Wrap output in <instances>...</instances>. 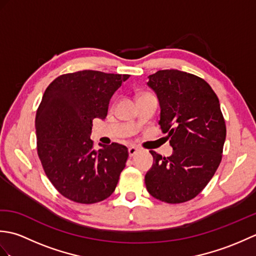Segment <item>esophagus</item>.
I'll use <instances>...</instances> for the list:
<instances>
[{
	"mask_svg": "<svg viewBox=\"0 0 256 256\" xmlns=\"http://www.w3.org/2000/svg\"><path fill=\"white\" fill-rule=\"evenodd\" d=\"M138 148H135V146H131V148H128V155H130V157H133L135 154L138 153Z\"/></svg>",
	"mask_w": 256,
	"mask_h": 256,
	"instance_id": "esophagus-1",
	"label": "esophagus"
}]
</instances>
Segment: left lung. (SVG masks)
I'll use <instances>...</instances> for the list:
<instances>
[{
  "label": "left lung",
  "mask_w": 256,
  "mask_h": 256,
  "mask_svg": "<svg viewBox=\"0 0 256 256\" xmlns=\"http://www.w3.org/2000/svg\"><path fill=\"white\" fill-rule=\"evenodd\" d=\"M148 84L160 100L162 133L172 155L150 150L154 164L145 175L148 192L167 204L194 199L214 177L226 135L219 99L202 78L177 69L158 70Z\"/></svg>",
  "instance_id": "obj_1"
}]
</instances>
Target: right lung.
<instances>
[{"mask_svg": "<svg viewBox=\"0 0 256 256\" xmlns=\"http://www.w3.org/2000/svg\"><path fill=\"white\" fill-rule=\"evenodd\" d=\"M130 74L96 70L64 74L47 86L36 113L37 154L46 176L67 199L96 204L110 197L128 152L112 143L94 150V118H104L108 102Z\"/></svg>", "mask_w": 256, "mask_h": 256, "instance_id": "obj_1", "label": "right lung"}]
</instances>
